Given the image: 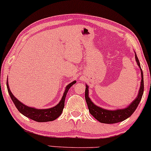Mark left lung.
Listing matches in <instances>:
<instances>
[{"label": "left lung", "mask_w": 151, "mask_h": 151, "mask_svg": "<svg viewBox=\"0 0 151 151\" xmlns=\"http://www.w3.org/2000/svg\"><path fill=\"white\" fill-rule=\"evenodd\" d=\"M135 60H136L138 66L140 68V71H141V84H140V88L138 96L135 98V100H134V101H133V103H130L128 107L124 108V109L116 110V111H108V110L103 109V108L98 107L97 106L93 104V103H92V101L89 98L88 88V86H86V91H85V98H86V103H87L88 107L89 112L97 121L101 122V123L111 124V123H116L118 122L123 121L131 116L138 107L143 94L144 83L143 71L140 68L139 60H138L136 54H135Z\"/></svg>", "instance_id": "1"}]
</instances>
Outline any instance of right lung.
I'll return each instance as SVG.
<instances>
[{
  "instance_id": "add662e5",
  "label": "right lung",
  "mask_w": 151,
  "mask_h": 151,
  "mask_svg": "<svg viewBox=\"0 0 151 151\" xmlns=\"http://www.w3.org/2000/svg\"><path fill=\"white\" fill-rule=\"evenodd\" d=\"M76 81H74L73 82L70 83V84H68L66 86V88H65V92H64L63 96L61 101L59 102L57 106H55V107L48 108V109H35L34 108H30L28 106H25L24 104H23L21 102H20L17 98L12 94L11 91H10L9 87H8V81H7V88L8 93H9L11 98L13 101V103L15 104L17 109L18 110L20 113H21L22 114L24 115L25 116L28 117V118H30V119L33 120V121H37V122H48V121H52L56 119L57 118H58L59 116L61 115L63 112V110L64 106H65V99L66 94L68 91V90L71 86L73 84H75Z\"/></svg>"
}]
</instances>
